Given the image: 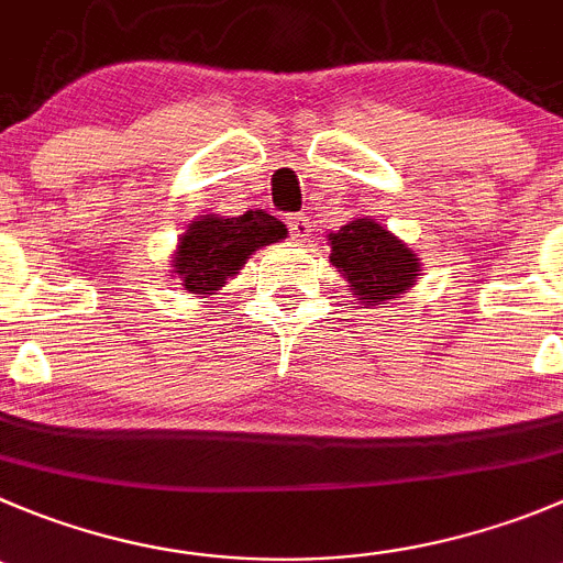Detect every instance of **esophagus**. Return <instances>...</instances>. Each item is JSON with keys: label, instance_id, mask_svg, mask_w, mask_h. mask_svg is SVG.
I'll list each match as a JSON object with an SVG mask.
<instances>
[{"label": "esophagus", "instance_id": "34e87169", "mask_svg": "<svg viewBox=\"0 0 563 563\" xmlns=\"http://www.w3.org/2000/svg\"><path fill=\"white\" fill-rule=\"evenodd\" d=\"M286 222H288V230H291V235L297 241H306L308 235H311L313 224H311V219L306 217V213H291V217H288Z\"/></svg>", "mask_w": 563, "mask_h": 563}]
</instances>
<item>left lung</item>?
I'll return each instance as SVG.
<instances>
[{
	"label": "left lung",
	"mask_w": 563,
	"mask_h": 563,
	"mask_svg": "<svg viewBox=\"0 0 563 563\" xmlns=\"http://www.w3.org/2000/svg\"><path fill=\"white\" fill-rule=\"evenodd\" d=\"M330 264L350 283V291L364 306H386L417 286V252L402 239L369 217H355L328 235Z\"/></svg>",
	"instance_id": "1"
}]
</instances>
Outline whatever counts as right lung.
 <instances>
[{
	"instance_id": "obj_1",
	"label": "right lung",
	"mask_w": 563,
	"mask_h": 563,
	"mask_svg": "<svg viewBox=\"0 0 563 563\" xmlns=\"http://www.w3.org/2000/svg\"><path fill=\"white\" fill-rule=\"evenodd\" d=\"M286 235V224L266 210H246L244 217L233 219L202 213L177 239L172 277L180 280L188 294L210 297L222 291L224 283L239 275V269H244L246 257Z\"/></svg>"
}]
</instances>
